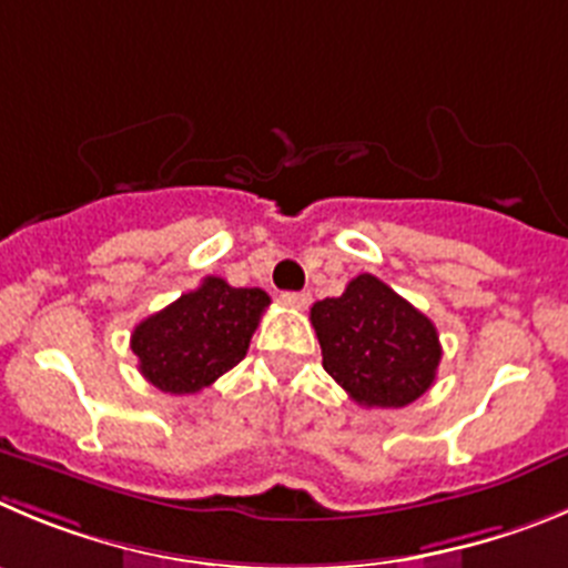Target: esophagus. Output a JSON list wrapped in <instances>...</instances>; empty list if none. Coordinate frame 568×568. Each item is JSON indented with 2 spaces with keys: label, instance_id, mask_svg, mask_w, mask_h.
<instances>
[{
  "label": "esophagus",
  "instance_id": "esophagus-1",
  "mask_svg": "<svg viewBox=\"0 0 568 568\" xmlns=\"http://www.w3.org/2000/svg\"><path fill=\"white\" fill-rule=\"evenodd\" d=\"M281 304L293 306V310H304L310 304V293H281Z\"/></svg>",
  "mask_w": 568,
  "mask_h": 568
}]
</instances>
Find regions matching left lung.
Wrapping results in <instances>:
<instances>
[{"label": "left lung", "mask_w": 568, "mask_h": 568, "mask_svg": "<svg viewBox=\"0 0 568 568\" xmlns=\"http://www.w3.org/2000/svg\"><path fill=\"white\" fill-rule=\"evenodd\" d=\"M310 321L337 386L366 408H405L436 379L442 346L428 315L377 275H357L341 298L312 304Z\"/></svg>", "instance_id": "8db88e82"}]
</instances>
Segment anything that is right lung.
<instances>
[{"instance_id":"right-lung-1","label":"right lung","mask_w":568,"mask_h":568,"mask_svg":"<svg viewBox=\"0 0 568 568\" xmlns=\"http://www.w3.org/2000/svg\"><path fill=\"white\" fill-rule=\"evenodd\" d=\"M270 295L207 275L200 287L140 321L132 332L138 368L165 394H196L247 355Z\"/></svg>"}]
</instances>
